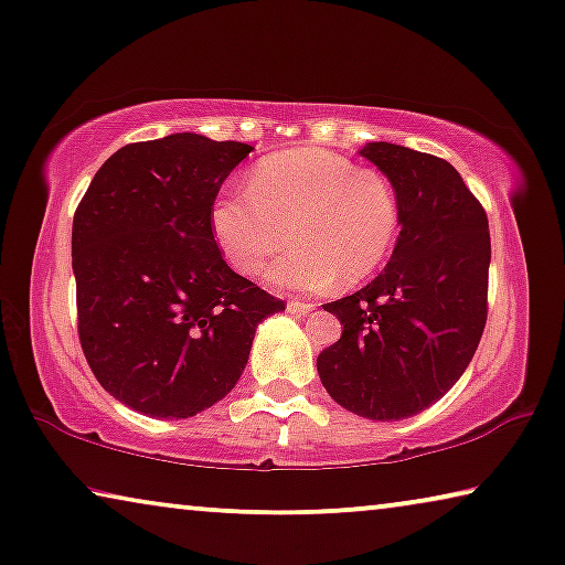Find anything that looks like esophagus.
<instances>
[{"label": "esophagus", "mask_w": 565, "mask_h": 565, "mask_svg": "<svg viewBox=\"0 0 565 565\" xmlns=\"http://www.w3.org/2000/svg\"><path fill=\"white\" fill-rule=\"evenodd\" d=\"M288 310H292V313H310V310H313V302H310V300H290Z\"/></svg>", "instance_id": "1"}]
</instances>
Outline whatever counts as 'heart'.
<instances>
[{"label": "heart", "instance_id": "obj_1", "mask_svg": "<svg viewBox=\"0 0 565 565\" xmlns=\"http://www.w3.org/2000/svg\"><path fill=\"white\" fill-rule=\"evenodd\" d=\"M403 206L395 183L339 152L298 147L259 160L247 191H226L211 206V232L228 267L257 275L288 239V255L267 269L277 292H321L362 282L395 247Z\"/></svg>", "mask_w": 565, "mask_h": 565}]
</instances>
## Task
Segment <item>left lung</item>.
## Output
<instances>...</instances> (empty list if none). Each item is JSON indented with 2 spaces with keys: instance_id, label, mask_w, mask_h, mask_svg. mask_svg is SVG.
I'll list each match as a JSON object with an SVG mask.
<instances>
[{
  "instance_id": "8db88e82",
  "label": "left lung",
  "mask_w": 565,
  "mask_h": 565,
  "mask_svg": "<svg viewBox=\"0 0 565 565\" xmlns=\"http://www.w3.org/2000/svg\"><path fill=\"white\" fill-rule=\"evenodd\" d=\"M359 154L395 183L403 228L366 288L323 306L343 331L316 366L341 407L403 420L444 397L469 366L487 323L492 242L484 209L451 162L390 142Z\"/></svg>"
}]
</instances>
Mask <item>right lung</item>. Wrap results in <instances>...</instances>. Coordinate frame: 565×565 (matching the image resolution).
Here are the masks:
<instances>
[{
	"mask_svg": "<svg viewBox=\"0 0 565 565\" xmlns=\"http://www.w3.org/2000/svg\"><path fill=\"white\" fill-rule=\"evenodd\" d=\"M255 147L181 132L125 145L73 214L78 339L102 387L150 418L232 392L259 321L285 310L224 263L211 206Z\"/></svg>",
	"mask_w": 565,
	"mask_h": 565,
	"instance_id": "add662e5",
	"label": "right lung"
}]
</instances>
